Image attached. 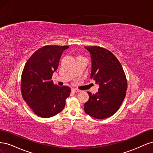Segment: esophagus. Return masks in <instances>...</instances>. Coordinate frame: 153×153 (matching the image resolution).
<instances>
[{"instance_id": "1", "label": "esophagus", "mask_w": 153, "mask_h": 153, "mask_svg": "<svg viewBox=\"0 0 153 153\" xmlns=\"http://www.w3.org/2000/svg\"><path fill=\"white\" fill-rule=\"evenodd\" d=\"M71 91H72L73 92H79L80 91L78 90V89H75V88H72V89H71Z\"/></svg>"}]
</instances>
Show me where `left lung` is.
<instances>
[{"instance_id": "obj_1", "label": "left lung", "mask_w": 153, "mask_h": 153, "mask_svg": "<svg viewBox=\"0 0 153 153\" xmlns=\"http://www.w3.org/2000/svg\"><path fill=\"white\" fill-rule=\"evenodd\" d=\"M91 54V78L100 86L84 104L85 113L96 119L109 117L117 112L126 96L127 80L118 59L109 50L97 46L85 47Z\"/></svg>"}]
</instances>
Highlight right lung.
<instances>
[{
	"label": "right lung",
	"mask_w": 153,
	"mask_h": 153,
	"mask_svg": "<svg viewBox=\"0 0 153 153\" xmlns=\"http://www.w3.org/2000/svg\"><path fill=\"white\" fill-rule=\"evenodd\" d=\"M68 48V46H45L31 55L23 69L22 97L39 117H53L65 106L70 87L55 85L51 79L58 68L61 55Z\"/></svg>",
	"instance_id": "add662e5"
}]
</instances>
